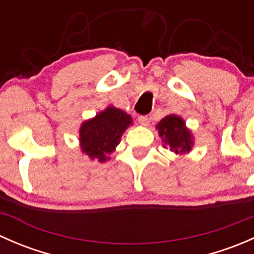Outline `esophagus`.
<instances>
[{"mask_svg":"<svg viewBox=\"0 0 254 254\" xmlns=\"http://www.w3.org/2000/svg\"><path fill=\"white\" fill-rule=\"evenodd\" d=\"M137 122L141 125H143V127H146V125H148V123H150V119L147 118V115H140V117L137 118Z\"/></svg>","mask_w":254,"mask_h":254,"instance_id":"obj_1","label":"esophagus"}]
</instances>
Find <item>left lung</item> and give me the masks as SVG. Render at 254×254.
I'll use <instances>...</instances> for the list:
<instances>
[{"label": "left lung", "mask_w": 254, "mask_h": 254, "mask_svg": "<svg viewBox=\"0 0 254 254\" xmlns=\"http://www.w3.org/2000/svg\"><path fill=\"white\" fill-rule=\"evenodd\" d=\"M158 136L162 139L163 147L170 148L176 155H186L193 150L194 135L186 122L177 114H168L156 125Z\"/></svg>", "instance_id": "left-lung-1"}]
</instances>
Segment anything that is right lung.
Returning a JSON list of instances; mask_svg holds the SVG:
<instances>
[{"label":"right lung","mask_w":254,"mask_h":254,"mask_svg":"<svg viewBox=\"0 0 254 254\" xmlns=\"http://www.w3.org/2000/svg\"><path fill=\"white\" fill-rule=\"evenodd\" d=\"M132 125V118L123 109L108 106L96 117L84 120L78 130L79 148L91 160L103 163L120 143L125 130Z\"/></svg>","instance_id":"add662e5"}]
</instances>
